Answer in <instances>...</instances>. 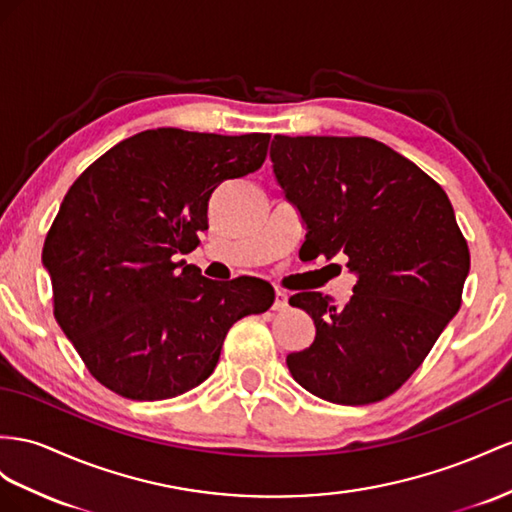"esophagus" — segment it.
<instances>
[{"instance_id": "1", "label": "esophagus", "mask_w": 512, "mask_h": 512, "mask_svg": "<svg viewBox=\"0 0 512 512\" xmlns=\"http://www.w3.org/2000/svg\"><path fill=\"white\" fill-rule=\"evenodd\" d=\"M287 300H290V298H287V294H285L283 290H277V292H274L272 309H274V311H285L287 307H290V303H287Z\"/></svg>"}]
</instances>
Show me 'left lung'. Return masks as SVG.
I'll return each mask as SVG.
<instances>
[{"mask_svg":"<svg viewBox=\"0 0 512 512\" xmlns=\"http://www.w3.org/2000/svg\"><path fill=\"white\" fill-rule=\"evenodd\" d=\"M274 179L296 209L305 255L344 253L357 283L344 307L300 292L316 339L287 355L294 381L335 404L378 402L402 387L461 307L469 248L448 194L372 138L274 136Z\"/></svg>","mask_w":512,"mask_h":512,"instance_id":"obj_1","label":"left lung"}]
</instances>
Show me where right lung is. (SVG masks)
<instances>
[{"instance_id": "1", "label": "right lung", "mask_w": 512, "mask_h": 512, "mask_svg": "<svg viewBox=\"0 0 512 512\" xmlns=\"http://www.w3.org/2000/svg\"><path fill=\"white\" fill-rule=\"evenodd\" d=\"M270 134L147 129L116 144L69 188L43 266L60 329L101 385L166 400L214 372L233 322L270 309L274 290L205 279L186 264L209 196L264 164Z\"/></svg>"}]
</instances>
